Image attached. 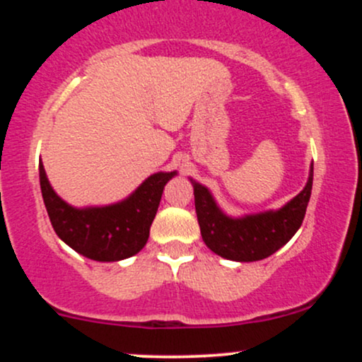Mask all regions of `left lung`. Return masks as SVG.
Returning a JSON list of instances; mask_svg holds the SVG:
<instances>
[{
  "mask_svg": "<svg viewBox=\"0 0 362 362\" xmlns=\"http://www.w3.org/2000/svg\"><path fill=\"white\" fill-rule=\"evenodd\" d=\"M190 182L194 185L197 221L207 247L223 259L255 262L276 253L300 230L313 187V165L305 189L288 204L277 211L247 214L242 218L224 214L207 187L192 178Z\"/></svg>",
  "mask_w": 362,
  "mask_h": 362,
  "instance_id": "1",
  "label": "left lung"
}]
</instances>
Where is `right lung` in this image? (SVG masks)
Returning <instances> with one entry per match:
<instances>
[{"label":"right lung","mask_w":362,"mask_h":362,"mask_svg":"<svg viewBox=\"0 0 362 362\" xmlns=\"http://www.w3.org/2000/svg\"><path fill=\"white\" fill-rule=\"evenodd\" d=\"M175 175L153 173L117 204L78 209L54 192L42 161L39 163L40 190L54 231L73 250L97 262L124 260L146 245L165 185Z\"/></svg>","instance_id":"1"}]
</instances>
